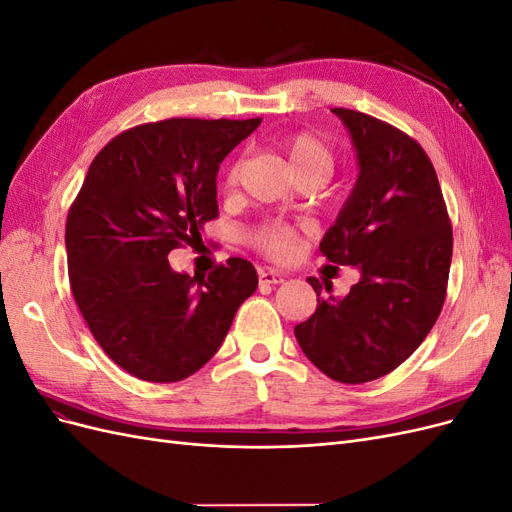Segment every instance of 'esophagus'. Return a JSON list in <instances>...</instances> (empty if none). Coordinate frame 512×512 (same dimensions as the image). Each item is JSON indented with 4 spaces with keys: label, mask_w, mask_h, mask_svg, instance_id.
<instances>
[{
    "label": "esophagus",
    "mask_w": 512,
    "mask_h": 512,
    "mask_svg": "<svg viewBox=\"0 0 512 512\" xmlns=\"http://www.w3.org/2000/svg\"><path fill=\"white\" fill-rule=\"evenodd\" d=\"M258 280H260V284H282L284 280H286V275H282L280 271H273V269H262L260 273H258Z\"/></svg>",
    "instance_id": "34e87169"
}]
</instances>
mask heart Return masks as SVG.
Masks as SVG:
<instances>
[{
	"instance_id": "b5f03b06",
	"label": "heart",
	"mask_w": 512,
	"mask_h": 512,
	"mask_svg": "<svg viewBox=\"0 0 512 512\" xmlns=\"http://www.w3.org/2000/svg\"><path fill=\"white\" fill-rule=\"evenodd\" d=\"M280 147L288 160V166L292 168L294 177L320 175L327 179L333 173L335 160H333L331 149L312 132L288 134L280 141ZM237 173H239V162H232L226 168V175H224L226 190L235 188ZM252 243L265 256L277 262H286L294 256V252H297V232L284 222H267L254 228Z\"/></svg>"
}]
</instances>
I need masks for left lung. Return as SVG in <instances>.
Listing matches in <instances>:
<instances>
[{
	"label": "left lung",
	"mask_w": 512,
	"mask_h": 512,
	"mask_svg": "<svg viewBox=\"0 0 512 512\" xmlns=\"http://www.w3.org/2000/svg\"><path fill=\"white\" fill-rule=\"evenodd\" d=\"M350 132L359 179L320 241L333 265L361 271L344 299H322L294 335L322 374L361 384L391 374L436 324L453 258V228L423 147L389 123L333 108Z\"/></svg>",
	"instance_id": "1"
}]
</instances>
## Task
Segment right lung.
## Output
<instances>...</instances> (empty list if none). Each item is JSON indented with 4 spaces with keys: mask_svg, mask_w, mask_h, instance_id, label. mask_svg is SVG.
<instances>
[{
    "mask_svg": "<svg viewBox=\"0 0 512 512\" xmlns=\"http://www.w3.org/2000/svg\"><path fill=\"white\" fill-rule=\"evenodd\" d=\"M260 121L143 123L115 136L87 170L66 222L70 286L100 348L134 378L192 376L258 286L243 258L190 277L170 269L168 254L218 218L220 164Z\"/></svg>",
    "mask_w": 512,
    "mask_h": 512,
    "instance_id": "obj_1",
    "label": "right lung"
}]
</instances>
